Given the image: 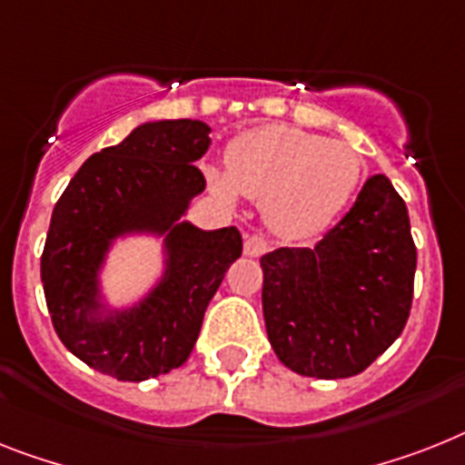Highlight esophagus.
<instances>
[{
  "instance_id": "obj_1",
  "label": "esophagus",
  "mask_w": 465,
  "mask_h": 465,
  "mask_svg": "<svg viewBox=\"0 0 465 465\" xmlns=\"http://www.w3.org/2000/svg\"><path fill=\"white\" fill-rule=\"evenodd\" d=\"M266 252H268V242L261 235H249L247 240H244V254L252 256V259L266 254Z\"/></svg>"
}]
</instances>
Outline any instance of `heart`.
<instances>
[{
    "label": "heart",
    "instance_id": "b5f03b06",
    "mask_svg": "<svg viewBox=\"0 0 465 465\" xmlns=\"http://www.w3.org/2000/svg\"><path fill=\"white\" fill-rule=\"evenodd\" d=\"M361 156L347 142L294 128L261 125L228 149V173L209 168L211 192L228 204L263 202L266 221L290 240H311L335 223L361 183Z\"/></svg>",
    "mask_w": 465,
    "mask_h": 465
}]
</instances>
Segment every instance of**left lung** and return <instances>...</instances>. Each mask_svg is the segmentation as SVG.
<instances>
[{
    "instance_id": "obj_1",
    "label": "left lung",
    "mask_w": 465,
    "mask_h": 465,
    "mask_svg": "<svg viewBox=\"0 0 465 465\" xmlns=\"http://www.w3.org/2000/svg\"><path fill=\"white\" fill-rule=\"evenodd\" d=\"M263 318L275 356L306 378H351L401 335L416 244L404 199L385 175L311 249L261 256Z\"/></svg>"
}]
</instances>
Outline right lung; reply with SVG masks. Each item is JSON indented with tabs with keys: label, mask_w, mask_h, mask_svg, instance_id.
<instances>
[{
	"label": "right lung",
	"mask_w": 465,
	"mask_h": 465,
	"mask_svg": "<svg viewBox=\"0 0 465 465\" xmlns=\"http://www.w3.org/2000/svg\"><path fill=\"white\" fill-rule=\"evenodd\" d=\"M204 121H147L80 166L54 206L42 252V287L56 335L90 368L125 382L180 368L204 311L242 254L235 225L202 230L185 221L206 180ZM130 236L162 240V268L128 305L103 287L110 252Z\"/></svg>",
	"instance_id": "obj_1"
}]
</instances>
